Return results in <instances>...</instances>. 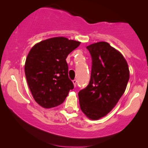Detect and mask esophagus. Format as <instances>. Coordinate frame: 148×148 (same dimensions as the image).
Here are the masks:
<instances>
[{
  "mask_svg": "<svg viewBox=\"0 0 148 148\" xmlns=\"http://www.w3.org/2000/svg\"><path fill=\"white\" fill-rule=\"evenodd\" d=\"M73 84H74V87H76V84H77V81H76V79L73 80Z\"/></svg>",
  "mask_w": 148,
  "mask_h": 148,
  "instance_id": "esophagus-1",
  "label": "esophagus"
}]
</instances>
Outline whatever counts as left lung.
<instances>
[{
  "label": "left lung",
  "mask_w": 148,
  "mask_h": 148,
  "mask_svg": "<svg viewBox=\"0 0 148 148\" xmlns=\"http://www.w3.org/2000/svg\"><path fill=\"white\" fill-rule=\"evenodd\" d=\"M86 48L92 58L90 80L78 95L81 111L88 118L98 120L109 113L123 96L130 71L123 56L107 42Z\"/></svg>",
  "instance_id": "8db88e82"
}]
</instances>
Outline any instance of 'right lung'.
<instances>
[{
    "label": "right lung",
    "instance_id": "right-lung-1",
    "mask_svg": "<svg viewBox=\"0 0 148 148\" xmlns=\"http://www.w3.org/2000/svg\"><path fill=\"white\" fill-rule=\"evenodd\" d=\"M80 44L66 37H53L30 49L25 74L34 99L41 106L49 108L61 104L74 88L66 58Z\"/></svg>",
    "mask_w": 148,
    "mask_h": 148
}]
</instances>
